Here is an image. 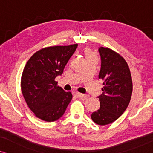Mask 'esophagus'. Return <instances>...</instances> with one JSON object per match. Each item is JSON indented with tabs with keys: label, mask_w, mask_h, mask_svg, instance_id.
<instances>
[{
	"label": "esophagus",
	"mask_w": 153,
	"mask_h": 153,
	"mask_svg": "<svg viewBox=\"0 0 153 153\" xmlns=\"http://www.w3.org/2000/svg\"><path fill=\"white\" fill-rule=\"evenodd\" d=\"M75 95H76L77 97H79V98H81L82 100H85V99L88 98V95H85V94H82V93H75Z\"/></svg>",
	"instance_id": "esophagus-1"
}]
</instances>
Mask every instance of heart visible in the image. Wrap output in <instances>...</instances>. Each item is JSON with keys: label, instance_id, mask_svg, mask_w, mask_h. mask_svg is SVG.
Listing matches in <instances>:
<instances>
[{"label": "heart", "instance_id": "heart-1", "mask_svg": "<svg viewBox=\"0 0 153 153\" xmlns=\"http://www.w3.org/2000/svg\"><path fill=\"white\" fill-rule=\"evenodd\" d=\"M93 56H95V55H94V53L92 52L91 50H88V49L86 50V51H85V56H86V58H89V57Z\"/></svg>", "mask_w": 153, "mask_h": 153}]
</instances>
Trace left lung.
<instances>
[{
    "instance_id": "1",
    "label": "left lung",
    "mask_w": 153,
    "mask_h": 153,
    "mask_svg": "<svg viewBox=\"0 0 153 153\" xmlns=\"http://www.w3.org/2000/svg\"><path fill=\"white\" fill-rule=\"evenodd\" d=\"M101 58L99 79L103 80L102 94L99 95L100 109L92 113L93 121L99 126L114 122L128 108L132 92L130 68L120 55L108 48L98 49Z\"/></svg>"
}]
</instances>
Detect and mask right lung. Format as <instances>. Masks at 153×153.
Returning a JSON list of instances; mask_svg holds the SVG:
<instances>
[{"label":"right lung","mask_w":153,"mask_h":153,"mask_svg":"<svg viewBox=\"0 0 153 153\" xmlns=\"http://www.w3.org/2000/svg\"><path fill=\"white\" fill-rule=\"evenodd\" d=\"M78 47L44 48L34 53L24 68L21 76V91L25 102L35 115L46 122L62 116L73 97L65 92L55 78L63 73L65 66Z\"/></svg>","instance_id":"right-lung-1"}]
</instances>
